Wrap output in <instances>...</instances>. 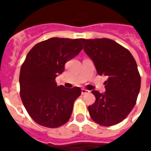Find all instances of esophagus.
Returning <instances> with one entry per match:
<instances>
[{"label":"esophagus","mask_w":151,"mask_h":151,"mask_svg":"<svg viewBox=\"0 0 151 151\" xmlns=\"http://www.w3.org/2000/svg\"><path fill=\"white\" fill-rule=\"evenodd\" d=\"M90 93V91L86 90V89H82V95H85V94H88Z\"/></svg>","instance_id":"esophagus-1"}]
</instances>
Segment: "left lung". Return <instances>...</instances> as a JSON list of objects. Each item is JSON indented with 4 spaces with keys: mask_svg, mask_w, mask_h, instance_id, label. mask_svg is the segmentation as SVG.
Returning <instances> with one entry per match:
<instances>
[{
    "mask_svg": "<svg viewBox=\"0 0 151 151\" xmlns=\"http://www.w3.org/2000/svg\"><path fill=\"white\" fill-rule=\"evenodd\" d=\"M99 75L108 77L104 94L93 91L95 102L88 107L91 119L103 126L121 122L136 104L141 87L137 65L128 49L110 39H81Z\"/></svg>",
    "mask_w": 151,
    "mask_h": 151,
    "instance_id": "1",
    "label": "left lung"
}]
</instances>
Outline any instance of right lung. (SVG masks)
<instances>
[{"instance_id":"add662e5","label":"right lung","mask_w":151,"mask_h":151,"mask_svg":"<svg viewBox=\"0 0 151 151\" xmlns=\"http://www.w3.org/2000/svg\"><path fill=\"white\" fill-rule=\"evenodd\" d=\"M82 48L80 39L54 37L35 44L27 55L19 75L20 96L30 116L40 125L57 128L69 120L82 90L57 86L56 78Z\"/></svg>"}]
</instances>
